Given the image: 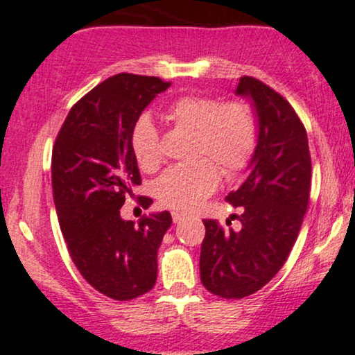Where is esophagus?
Instances as JSON below:
<instances>
[{
    "mask_svg": "<svg viewBox=\"0 0 355 355\" xmlns=\"http://www.w3.org/2000/svg\"><path fill=\"white\" fill-rule=\"evenodd\" d=\"M171 216H173L174 224H179V222L182 220V217H184V216H182V214H179V212H173V214H171Z\"/></svg>",
    "mask_w": 355,
    "mask_h": 355,
    "instance_id": "obj_1",
    "label": "esophagus"
}]
</instances>
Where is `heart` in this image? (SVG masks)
Returning <instances> with one entry per match:
<instances>
[{
	"mask_svg": "<svg viewBox=\"0 0 355 355\" xmlns=\"http://www.w3.org/2000/svg\"><path fill=\"white\" fill-rule=\"evenodd\" d=\"M166 115L178 126L194 131L192 155L205 157L164 171L155 182V194L166 207L192 211L217 189L216 164L225 174L248 164L257 144L255 115L245 100L218 102L209 95H182L166 108ZM130 146L141 169L155 171L161 164L159 133L148 115L131 126Z\"/></svg>",
	"mask_w": 355,
	"mask_h": 355,
	"instance_id": "b5f03b06",
	"label": "heart"
}]
</instances>
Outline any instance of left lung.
I'll return each instance as SVG.
<instances>
[{"label": "left lung", "instance_id": "left-lung-1", "mask_svg": "<svg viewBox=\"0 0 355 355\" xmlns=\"http://www.w3.org/2000/svg\"><path fill=\"white\" fill-rule=\"evenodd\" d=\"M237 95L252 98L258 141L247 176L225 200L242 207V230L205 218L200 282L212 295L240 300L263 288L290 255L308 209L311 155L308 135L286 98L243 76Z\"/></svg>", "mask_w": 355, "mask_h": 355}]
</instances>
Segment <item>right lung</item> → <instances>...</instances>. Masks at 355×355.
<instances>
[{
    "mask_svg": "<svg viewBox=\"0 0 355 355\" xmlns=\"http://www.w3.org/2000/svg\"><path fill=\"white\" fill-rule=\"evenodd\" d=\"M171 82L116 73L73 105L52 148V192L60 230L77 270L95 290L128 301L155 286L157 248L168 211L138 225L120 216L125 196L141 184L130 146L135 121ZM151 199H143L148 207Z\"/></svg>",
    "mask_w": 355,
    "mask_h": 355,
    "instance_id": "obj_1",
    "label": "right lung"
}]
</instances>
